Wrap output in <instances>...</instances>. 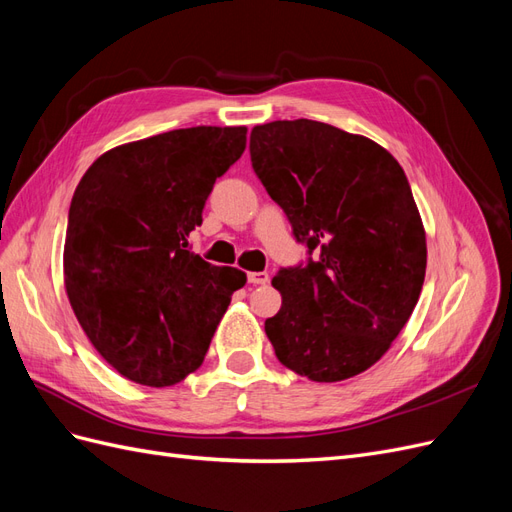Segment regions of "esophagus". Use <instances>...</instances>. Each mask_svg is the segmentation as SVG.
<instances>
[{
  "mask_svg": "<svg viewBox=\"0 0 512 512\" xmlns=\"http://www.w3.org/2000/svg\"><path fill=\"white\" fill-rule=\"evenodd\" d=\"M271 280V275L267 271H252L247 273V282L254 284V286H265Z\"/></svg>",
  "mask_w": 512,
  "mask_h": 512,
  "instance_id": "34e87169",
  "label": "esophagus"
}]
</instances>
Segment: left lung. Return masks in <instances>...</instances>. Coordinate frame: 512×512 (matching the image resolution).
Returning a JSON list of instances; mask_svg holds the SVG:
<instances>
[{"label": "left lung", "instance_id": "8db88e82", "mask_svg": "<svg viewBox=\"0 0 512 512\" xmlns=\"http://www.w3.org/2000/svg\"><path fill=\"white\" fill-rule=\"evenodd\" d=\"M250 153L294 237L316 252L271 282L282 294L265 320L275 356L314 382L359 376L391 348L425 282V228L404 168L371 138L312 119L256 126Z\"/></svg>", "mask_w": 512, "mask_h": 512}]
</instances>
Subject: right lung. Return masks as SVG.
Listing matches in <instances>:
<instances>
[{
  "label": "right lung",
  "instance_id": "obj_1",
  "mask_svg": "<svg viewBox=\"0 0 512 512\" xmlns=\"http://www.w3.org/2000/svg\"><path fill=\"white\" fill-rule=\"evenodd\" d=\"M245 126L170 130L108 149L70 203L64 286L89 342L123 378L173 386L205 361L247 277L188 250Z\"/></svg>",
  "mask_w": 512,
  "mask_h": 512
}]
</instances>
